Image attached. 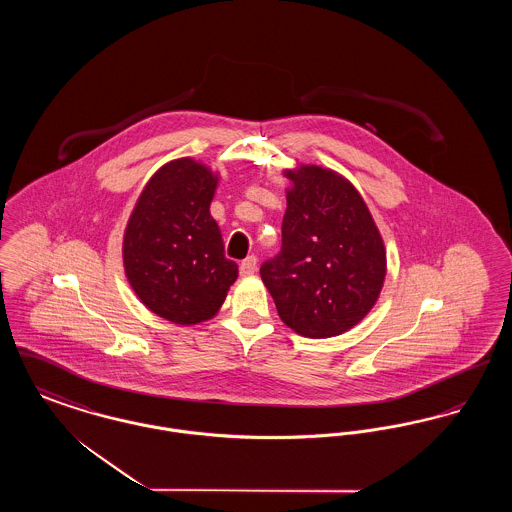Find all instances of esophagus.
Segmentation results:
<instances>
[{"label": "esophagus", "mask_w": 512, "mask_h": 512, "mask_svg": "<svg viewBox=\"0 0 512 512\" xmlns=\"http://www.w3.org/2000/svg\"><path fill=\"white\" fill-rule=\"evenodd\" d=\"M257 265H259L257 257H255V255H249L247 259L242 261V265H240V274H242V276H251V274H255V272H257Z\"/></svg>", "instance_id": "34e87169"}]
</instances>
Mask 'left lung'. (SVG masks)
Segmentation results:
<instances>
[{"label":"left lung","mask_w":512,"mask_h":512,"mask_svg":"<svg viewBox=\"0 0 512 512\" xmlns=\"http://www.w3.org/2000/svg\"><path fill=\"white\" fill-rule=\"evenodd\" d=\"M293 182L282 249L261 265L278 315L305 338H332L374 307L386 278V249L361 194L317 165L286 171Z\"/></svg>","instance_id":"left-lung-1"}]
</instances>
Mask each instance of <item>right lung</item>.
Listing matches in <instances>:
<instances>
[{
	"label": "right lung",
	"instance_id": "add662e5",
	"mask_svg": "<svg viewBox=\"0 0 512 512\" xmlns=\"http://www.w3.org/2000/svg\"><path fill=\"white\" fill-rule=\"evenodd\" d=\"M217 182L194 159L171 161L151 176L126 224V278L149 311L174 324L215 317L238 278L209 213Z\"/></svg>",
	"mask_w": 512,
	"mask_h": 512
}]
</instances>
